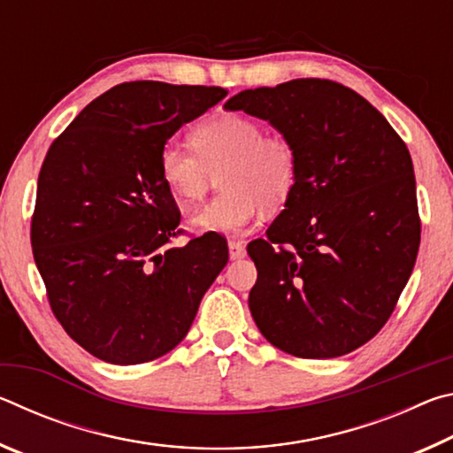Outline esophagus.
<instances>
[{
    "mask_svg": "<svg viewBox=\"0 0 453 453\" xmlns=\"http://www.w3.org/2000/svg\"><path fill=\"white\" fill-rule=\"evenodd\" d=\"M229 257L242 259L245 256V245L240 240H229Z\"/></svg>",
    "mask_w": 453,
    "mask_h": 453,
    "instance_id": "obj_1",
    "label": "esophagus"
}]
</instances>
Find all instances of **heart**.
Returning <instances> with one entry per match:
<instances>
[{
    "mask_svg": "<svg viewBox=\"0 0 453 453\" xmlns=\"http://www.w3.org/2000/svg\"><path fill=\"white\" fill-rule=\"evenodd\" d=\"M194 150L165 143L157 157L164 186L181 205H196L216 188L224 191L191 218L202 232L242 234L289 202L300 175L296 143L283 132H264L257 119L219 113L191 129Z\"/></svg>",
    "mask_w": 453,
    "mask_h": 453,
    "instance_id": "heart-1",
    "label": "heart"
}]
</instances>
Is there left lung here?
<instances>
[{
	"label": "left lung",
	"mask_w": 453,
	"mask_h": 453,
	"mask_svg": "<svg viewBox=\"0 0 453 453\" xmlns=\"http://www.w3.org/2000/svg\"><path fill=\"white\" fill-rule=\"evenodd\" d=\"M224 107L267 119L300 157L286 210L248 245L256 326L296 357L346 356L386 326L416 264L408 145L367 99L332 80L245 89Z\"/></svg>",
	"instance_id": "8db88e82"
}]
</instances>
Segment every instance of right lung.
I'll use <instances>...</instances> for the list:
<instances>
[{"instance_id":"right-lung-1","label":"right lung","mask_w":453,"mask_h":453,"mask_svg":"<svg viewBox=\"0 0 453 453\" xmlns=\"http://www.w3.org/2000/svg\"><path fill=\"white\" fill-rule=\"evenodd\" d=\"M226 96L119 83L50 145L32 216L34 259L53 316L104 362L145 364L172 351L227 264L218 235L172 248L181 216L157 172L165 142Z\"/></svg>"}]
</instances>
